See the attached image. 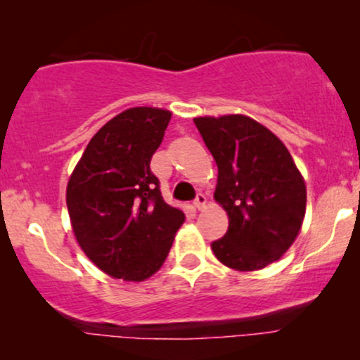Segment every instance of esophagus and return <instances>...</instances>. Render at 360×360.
<instances>
[{
	"mask_svg": "<svg viewBox=\"0 0 360 360\" xmlns=\"http://www.w3.org/2000/svg\"><path fill=\"white\" fill-rule=\"evenodd\" d=\"M205 205H206V196H205V194H198L196 200H194L193 206H194V208H196V210H203Z\"/></svg>",
	"mask_w": 360,
	"mask_h": 360,
	"instance_id": "esophagus-1",
	"label": "esophagus"
}]
</instances>
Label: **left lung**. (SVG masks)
I'll return each mask as SVG.
<instances>
[{
	"label": "left lung",
	"instance_id": "1",
	"mask_svg": "<svg viewBox=\"0 0 360 360\" xmlns=\"http://www.w3.org/2000/svg\"><path fill=\"white\" fill-rule=\"evenodd\" d=\"M218 166L214 201L229 230L212 243L223 266L259 271L286 254L307 212V184L274 134L245 115L194 118Z\"/></svg>",
	"mask_w": 360,
	"mask_h": 360
}]
</instances>
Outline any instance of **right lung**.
Masks as SVG:
<instances>
[{"instance_id":"right-lung-1","label":"right lung","mask_w":360,"mask_h":360,"mask_svg":"<svg viewBox=\"0 0 360 360\" xmlns=\"http://www.w3.org/2000/svg\"><path fill=\"white\" fill-rule=\"evenodd\" d=\"M169 110L128 108L89 140L65 189L74 237L111 278L140 283L162 267L184 213L160 196L150 159L171 122Z\"/></svg>"}]
</instances>
